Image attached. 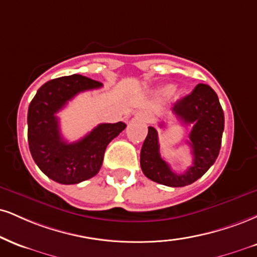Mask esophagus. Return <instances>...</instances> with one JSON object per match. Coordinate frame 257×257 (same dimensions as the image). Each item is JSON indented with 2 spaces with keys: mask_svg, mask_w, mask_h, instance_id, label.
I'll use <instances>...</instances> for the list:
<instances>
[{
  "mask_svg": "<svg viewBox=\"0 0 257 257\" xmlns=\"http://www.w3.org/2000/svg\"><path fill=\"white\" fill-rule=\"evenodd\" d=\"M145 119H146L147 122H150V118H148V117H145Z\"/></svg>",
  "mask_w": 257,
  "mask_h": 257,
  "instance_id": "1",
  "label": "esophagus"
}]
</instances>
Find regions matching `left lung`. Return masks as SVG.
<instances>
[{
	"label": "left lung",
	"instance_id": "left-lung-1",
	"mask_svg": "<svg viewBox=\"0 0 257 257\" xmlns=\"http://www.w3.org/2000/svg\"><path fill=\"white\" fill-rule=\"evenodd\" d=\"M172 113L184 123L191 124L189 145L193 153V165L184 174H176L160 157L158 133L148 126L140 153L141 170L147 178L168 187H184L202 177L219 156L224 132V111L214 89L199 83L190 94L172 107ZM160 126L163 125L159 124Z\"/></svg>",
	"mask_w": 257,
	"mask_h": 257
}]
</instances>
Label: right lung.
<instances>
[{
    "instance_id": "add662e5",
    "label": "right lung",
    "mask_w": 257,
    "mask_h": 257,
    "mask_svg": "<svg viewBox=\"0 0 257 257\" xmlns=\"http://www.w3.org/2000/svg\"><path fill=\"white\" fill-rule=\"evenodd\" d=\"M101 83L73 74L45 82L37 91L27 113L30 152L38 168L52 181L78 184L99 172L107 145L125 123H101L81 140L68 144L62 138L56 113L80 92L101 87Z\"/></svg>"
}]
</instances>
